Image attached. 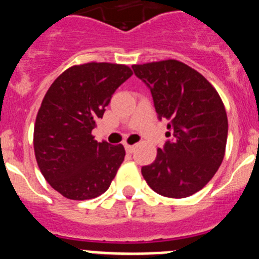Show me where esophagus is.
<instances>
[{"label": "esophagus", "instance_id": "obj_1", "mask_svg": "<svg viewBox=\"0 0 259 259\" xmlns=\"http://www.w3.org/2000/svg\"><path fill=\"white\" fill-rule=\"evenodd\" d=\"M134 146H130V145H125V150H126L127 154H133L134 152Z\"/></svg>", "mask_w": 259, "mask_h": 259}]
</instances>
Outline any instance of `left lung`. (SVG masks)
I'll return each mask as SVG.
<instances>
[{"mask_svg": "<svg viewBox=\"0 0 259 259\" xmlns=\"http://www.w3.org/2000/svg\"><path fill=\"white\" fill-rule=\"evenodd\" d=\"M154 99L157 118L169 122V141L157 148L142 176L157 194L185 198L213 177L226 152L228 120L217 90L202 74L177 60L133 65Z\"/></svg>", "mask_w": 259, "mask_h": 259, "instance_id": "8db88e82", "label": "left lung"}]
</instances>
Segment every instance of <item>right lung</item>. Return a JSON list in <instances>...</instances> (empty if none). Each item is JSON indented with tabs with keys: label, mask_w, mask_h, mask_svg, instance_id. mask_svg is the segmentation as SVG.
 I'll list each match as a JSON object with an SVG mask.
<instances>
[{
	"label": "right lung",
	"mask_w": 259,
	"mask_h": 259,
	"mask_svg": "<svg viewBox=\"0 0 259 259\" xmlns=\"http://www.w3.org/2000/svg\"><path fill=\"white\" fill-rule=\"evenodd\" d=\"M132 74L126 65H75L47 91L36 116L33 150L44 179L64 197L96 198L107 192L116 176L125 148L98 142L91 132L114 91Z\"/></svg>",
	"instance_id": "add662e5"
}]
</instances>
